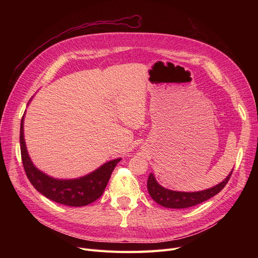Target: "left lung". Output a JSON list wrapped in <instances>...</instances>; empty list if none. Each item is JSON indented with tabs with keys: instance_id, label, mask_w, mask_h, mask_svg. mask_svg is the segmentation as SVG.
<instances>
[{
	"instance_id": "left-lung-1",
	"label": "left lung",
	"mask_w": 258,
	"mask_h": 258,
	"mask_svg": "<svg viewBox=\"0 0 258 258\" xmlns=\"http://www.w3.org/2000/svg\"><path fill=\"white\" fill-rule=\"evenodd\" d=\"M231 174H232V171L228 174V177L223 182L209 189H206V190L196 191V192H182V191L169 190V189H166L163 186H161L156 181L154 174L150 173L147 180V190H148V194H150V196L152 197V199L156 203H158L159 205L166 208L183 209V208L192 207L198 204H201V203L209 200L215 195H218L226 186L230 177H231Z\"/></svg>"
}]
</instances>
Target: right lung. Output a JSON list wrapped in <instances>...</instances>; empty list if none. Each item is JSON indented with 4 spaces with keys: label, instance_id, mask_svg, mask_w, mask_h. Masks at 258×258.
I'll use <instances>...</instances> for the list:
<instances>
[{
    "label": "right lung",
    "instance_id": "right-lung-1",
    "mask_svg": "<svg viewBox=\"0 0 258 258\" xmlns=\"http://www.w3.org/2000/svg\"><path fill=\"white\" fill-rule=\"evenodd\" d=\"M24 116L21 121L20 144L23 166L27 178L38 192L51 201L71 207H81L91 204L101 197L111 174L121 160L108 161L93 172L73 180H58L49 177L38 170L31 162L24 139Z\"/></svg>",
    "mask_w": 258,
    "mask_h": 258
}]
</instances>
